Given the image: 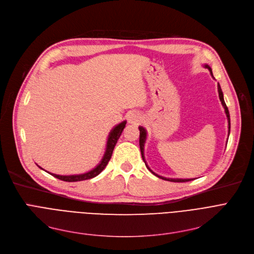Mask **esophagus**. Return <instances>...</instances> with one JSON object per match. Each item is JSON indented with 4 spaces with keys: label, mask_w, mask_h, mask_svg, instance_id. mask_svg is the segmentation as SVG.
<instances>
[{
    "label": "esophagus",
    "mask_w": 254,
    "mask_h": 254,
    "mask_svg": "<svg viewBox=\"0 0 254 254\" xmlns=\"http://www.w3.org/2000/svg\"><path fill=\"white\" fill-rule=\"evenodd\" d=\"M141 119H142V117H141V115H140L139 113L132 112V113L129 114L128 122H129L130 124H138V123L141 122Z\"/></svg>",
    "instance_id": "1"
}]
</instances>
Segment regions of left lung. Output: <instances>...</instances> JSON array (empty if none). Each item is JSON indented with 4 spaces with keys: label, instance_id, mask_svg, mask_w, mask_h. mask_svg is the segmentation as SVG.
Returning a JSON list of instances; mask_svg holds the SVG:
<instances>
[{
    "label": "left lung",
    "instance_id": "8db88e82",
    "mask_svg": "<svg viewBox=\"0 0 254 254\" xmlns=\"http://www.w3.org/2000/svg\"><path fill=\"white\" fill-rule=\"evenodd\" d=\"M204 66L210 71V74H211V76L213 77L212 70H211V68H210V65H209V64H204ZM213 78H214V77H213ZM218 95H219V100H220V102H221V104H222V107L224 108V112H225V114H226V118H228V124H229V136H230V131H231V119H230V112H229L228 107H226V105H225V102H224V99H223V92H222V90H221V88H220L219 83H218ZM139 130H140V140H139V142H140V150H141L142 158H143V161H144V163H145L146 167H147V169L152 173L153 175H155V176H156V177H158V178L164 179V180H167V181H171V182H186V181H191V180H193L192 178H191V179L167 178V177H163V176H161V175L156 174V173H154V172H153V171L148 167L147 163H146V161H145V155H144V147H145V143H146V140H147V130H146V128H145V127H139Z\"/></svg>",
    "mask_w": 254,
    "mask_h": 254
}]
</instances>
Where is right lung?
<instances>
[{
  "instance_id": "1",
  "label": "right lung",
  "mask_w": 254,
  "mask_h": 254,
  "mask_svg": "<svg viewBox=\"0 0 254 254\" xmlns=\"http://www.w3.org/2000/svg\"><path fill=\"white\" fill-rule=\"evenodd\" d=\"M127 125V120H124L120 124L116 125L109 132L108 135V139H107V143H106V149L104 152V155L101 159V162L93 168L92 170L82 173V174H75V175H58V174H53V173L47 172L48 174L52 175L53 177H56L58 179H61L63 181H66V182H76V181H82V180H87V179H91L93 177L98 176L100 173L106 168V166L108 165L110 158L112 156V152L113 149L115 147V145L117 143V140L119 139L120 135L124 130V128L126 127ZM38 166V165H37ZM40 169H42L40 166H38ZM43 170V169H42Z\"/></svg>"
}]
</instances>
